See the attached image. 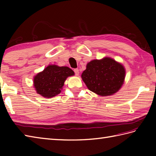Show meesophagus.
I'll list each match as a JSON object with an SVG mask.
<instances>
[{
  "label": "esophagus",
  "mask_w": 156,
  "mask_h": 156,
  "mask_svg": "<svg viewBox=\"0 0 156 156\" xmlns=\"http://www.w3.org/2000/svg\"><path fill=\"white\" fill-rule=\"evenodd\" d=\"M74 72L75 73L76 76H78L79 75V69L78 68H76L74 69Z\"/></svg>",
  "instance_id": "esophagus-1"
}]
</instances>
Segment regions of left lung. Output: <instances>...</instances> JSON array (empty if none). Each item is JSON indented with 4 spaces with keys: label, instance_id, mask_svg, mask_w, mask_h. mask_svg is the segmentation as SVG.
<instances>
[{
    "label": "left lung",
    "instance_id": "1",
    "mask_svg": "<svg viewBox=\"0 0 156 156\" xmlns=\"http://www.w3.org/2000/svg\"><path fill=\"white\" fill-rule=\"evenodd\" d=\"M81 76L89 90L103 97L113 94L120 89L125 80V70L114 59L105 58L89 62Z\"/></svg>",
    "mask_w": 156,
    "mask_h": 156
}]
</instances>
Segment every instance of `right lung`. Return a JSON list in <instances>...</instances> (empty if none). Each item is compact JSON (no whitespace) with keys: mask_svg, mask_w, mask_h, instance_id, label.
<instances>
[{"mask_svg":"<svg viewBox=\"0 0 156 156\" xmlns=\"http://www.w3.org/2000/svg\"><path fill=\"white\" fill-rule=\"evenodd\" d=\"M74 75L67 66L49 65L34 78V87L38 94L46 98L55 97L60 93L66 79Z\"/></svg>","mask_w":156,"mask_h":156,"instance_id":"obj_1","label":"right lung"}]
</instances>
